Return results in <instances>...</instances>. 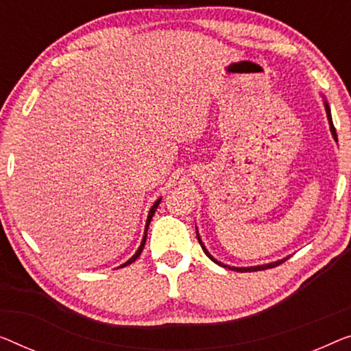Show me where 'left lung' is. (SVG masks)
I'll list each match as a JSON object with an SVG mask.
<instances>
[{
  "label": "left lung",
  "mask_w": 351,
  "mask_h": 351,
  "mask_svg": "<svg viewBox=\"0 0 351 351\" xmlns=\"http://www.w3.org/2000/svg\"><path fill=\"white\" fill-rule=\"evenodd\" d=\"M325 108H326V114H328V121H329V129H331V134H332V137H334V140H336L337 142V134H336V128H334V124H332V118H331V110H329V106H328V102H325ZM197 239H198V243H200V245H202V249H203V252H205L209 258H211L214 263H217V265H221V266H223V268H228V269H233V271H239V273H247V271H263V269H268V268H274V266H279L280 263H284L285 260H289L290 257H287V258H282V260H277V261H274V263H268V265H260V266H250V268H234V266H228V265H223V263H221V261H217L216 258L213 257L211 254L208 252L206 250V247L205 245H203V243H202V239H200V234L197 233Z\"/></svg>",
  "instance_id": "obj_1"
}]
</instances>
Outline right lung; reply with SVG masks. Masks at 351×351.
<instances>
[{
  "instance_id": "obj_1",
  "label": "right lung",
  "mask_w": 351,
  "mask_h": 351,
  "mask_svg": "<svg viewBox=\"0 0 351 351\" xmlns=\"http://www.w3.org/2000/svg\"><path fill=\"white\" fill-rule=\"evenodd\" d=\"M159 203H160V198L158 202L154 203L153 206H151V209H149V214H148V219H146V227H145V237H143V239H142V244H140V247H138V250L137 252H135V255L132 258H129L128 261H125L124 265H121V268H124V266H128V265H130L132 263V261H135L137 260L138 257H140V254H142V250H143V247H145V243H146V232H148V227H149V222H151V219H153V216H154V213H156V209H158V206H159Z\"/></svg>"
}]
</instances>
